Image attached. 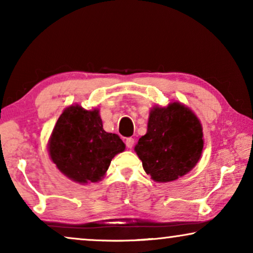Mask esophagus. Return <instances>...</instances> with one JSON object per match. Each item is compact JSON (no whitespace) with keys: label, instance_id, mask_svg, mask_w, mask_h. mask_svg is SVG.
<instances>
[{"label":"esophagus","instance_id":"obj_1","mask_svg":"<svg viewBox=\"0 0 253 253\" xmlns=\"http://www.w3.org/2000/svg\"><path fill=\"white\" fill-rule=\"evenodd\" d=\"M126 145L127 148H132L133 145H134V139L133 138H126Z\"/></svg>","mask_w":253,"mask_h":253}]
</instances>
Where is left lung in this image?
Returning a JSON list of instances; mask_svg holds the SVG:
<instances>
[{
  "label": "left lung",
  "instance_id": "left-lung-1",
  "mask_svg": "<svg viewBox=\"0 0 253 253\" xmlns=\"http://www.w3.org/2000/svg\"><path fill=\"white\" fill-rule=\"evenodd\" d=\"M203 147L199 120L186 107L172 102L166 108L152 110L147 133L139 138L134 151L151 178L165 183L191 170Z\"/></svg>",
  "mask_w": 253,
  "mask_h": 253
}]
</instances>
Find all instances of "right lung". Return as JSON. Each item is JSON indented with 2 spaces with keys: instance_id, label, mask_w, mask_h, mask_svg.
Instances as JSON below:
<instances>
[{
  "instance_id": "add662e5",
  "label": "right lung",
  "mask_w": 253,
  "mask_h": 253,
  "mask_svg": "<svg viewBox=\"0 0 253 253\" xmlns=\"http://www.w3.org/2000/svg\"><path fill=\"white\" fill-rule=\"evenodd\" d=\"M126 145L115 133L103 130L96 109L69 107L57 120L49 141V154L56 167L78 183L98 182L112 159Z\"/></svg>"
}]
</instances>
